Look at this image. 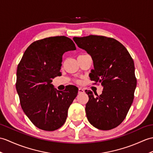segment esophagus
Returning a JSON list of instances; mask_svg holds the SVG:
<instances>
[{"mask_svg": "<svg viewBox=\"0 0 153 153\" xmlns=\"http://www.w3.org/2000/svg\"><path fill=\"white\" fill-rule=\"evenodd\" d=\"M85 93V91L83 89V88H79V89H78V93L81 94V93Z\"/></svg>", "mask_w": 153, "mask_h": 153, "instance_id": "1", "label": "esophagus"}]
</instances>
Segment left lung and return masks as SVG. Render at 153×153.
<instances>
[{
  "label": "left lung",
  "mask_w": 153,
  "mask_h": 153,
  "mask_svg": "<svg viewBox=\"0 0 153 153\" xmlns=\"http://www.w3.org/2000/svg\"><path fill=\"white\" fill-rule=\"evenodd\" d=\"M73 40L91 56V79L103 87L100 96L85 91L89 98L85 107L88 122L100 130L114 128L125 119L133 102L137 84L134 60L125 46L113 38L89 35Z\"/></svg>",
  "instance_id": "1"
}]
</instances>
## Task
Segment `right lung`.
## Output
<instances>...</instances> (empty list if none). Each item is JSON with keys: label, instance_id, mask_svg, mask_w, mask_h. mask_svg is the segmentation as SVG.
Listing matches in <instances>:
<instances>
[{"label": "right lung", "instance_id": "add662e5", "mask_svg": "<svg viewBox=\"0 0 153 153\" xmlns=\"http://www.w3.org/2000/svg\"><path fill=\"white\" fill-rule=\"evenodd\" d=\"M76 49L68 37L46 38L28 46L17 66L16 85L21 108L38 128L53 131L66 121L78 88L70 85L58 91L51 83L61 74L64 53Z\"/></svg>", "mask_w": 153, "mask_h": 153}]
</instances>
